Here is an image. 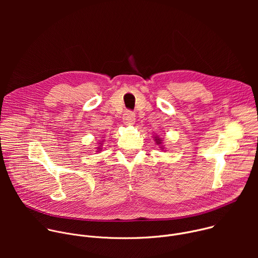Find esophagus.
Listing matches in <instances>:
<instances>
[{"mask_svg":"<svg viewBox=\"0 0 258 258\" xmlns=\"http://www.w3.org/2000/svg\"><path fill=\"white\" fill-rule=\"evenodd\" d=\"M135 117H136V115H135L134 112H132V111H126V112L123 114L122 119H123V122H124L126 125H130V124H133V123L135 122V119H136Z\"/></svg>","mask_w":258,"mask_h":258,"instance_id":"34e87169","label":"esophagus"}]
</instances>
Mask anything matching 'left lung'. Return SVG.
Returning <instances> with one entry per match:
<instances>
[{
	"mask_svg": "<svg viewBox=\"0 0 258 258\" xmlns=\"http://www.w3.org/2000/svg\"><path fill=\"white\" fill-rule=\"evenodd\" d=\"M154 141L156 142V144H157V145H161V144H162V140H161L159 137H155V140H154ZM160 148H161V149H163V148H162V146L160 147Z\"/></svg>",
	"mask_w": 258,
	"mask_h": 258,
	"instance_id": "left-lung-1",
	"label": "left lung"
}]
</instances>
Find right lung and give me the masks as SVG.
Masks as SVG:
<instances>
[{
  "label": "right lung",
  "instance_id": "add662e5",
  "mask_svg": "<svg viewBox=\"0 0 258 258\" xmlns=\"http://www.w3.org/2000/svg\"><path fill=\"white\" fill-rule=\"evenodd\" d=\"M100 144H101V143H100ZM98 150H99L98 152H100V151H101V146H99V147H98Z\"/></svg>",
  "mask_w": 258,
  "mask_h": 258
}]
</instances>
